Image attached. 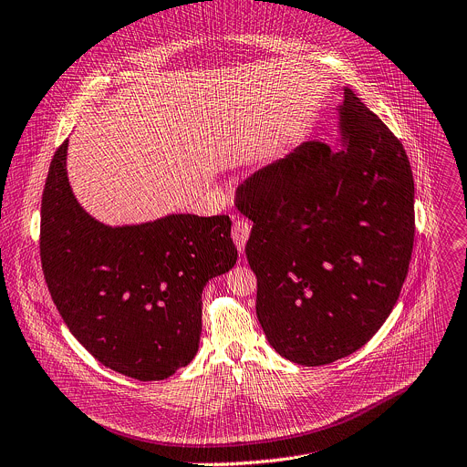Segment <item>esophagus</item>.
I'll use <instances>...</instances> for the list:
<instances>
[{"label":"esophagus","mask_w":467,"mask_h":467,"mask_svg":"<svg viewBox=\"0 0 467 467\" xmlns=\"http://www.w3.org/2000/svg\"><path fill=\"white\" fill-rule=\"evenodd\" d=\"M249 233H251V225L244 220H236L234 225H233V240H234V245L238 247L240 253H244L245 249V244L249 240Z\"/></svg>","instance_id":"obj_1"}]
</instances>
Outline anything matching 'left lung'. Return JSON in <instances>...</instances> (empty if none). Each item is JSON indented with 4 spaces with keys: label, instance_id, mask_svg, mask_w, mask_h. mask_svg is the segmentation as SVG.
Returning <instances> with one entry per match:
<instances>
[{
    "label": "left lung",
    "instance_id": "left-lung-1",
    "mask_svg": "<svg viewBox=\"0 0 467 467\" xmlns=\"http://www.w3.org/2000/svg\"><path fill=\"white\" fill-rule=\"evenodd\" d=\"M341 150L307 141L253 173L238 208L257 318L285 359L318 367L359 350L393 311L413 249L402 143L345 88Z\"/></svg>",
    "mask_w": 467,
    "mask_h": 467
}]
</instances>
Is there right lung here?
<instances>
[{"instance_id": "right-lung-1", "label": "right lung", "mask_w": 467, "mask_h": 467, "mask_svg": "<svg viewBox=\"0 0 467 467\" xmlns=\"http://www.w3.org/2000/svg\"><path fill=\"white\" fill-rule=\"evenodd\" d=\"M68 140L42 193L40 261L52 300L104 367L140 381L163 379L199 350L204 285L236 265L229 216L167 214L106 225L74 197Z\"/></svg>"}]
</instances>
